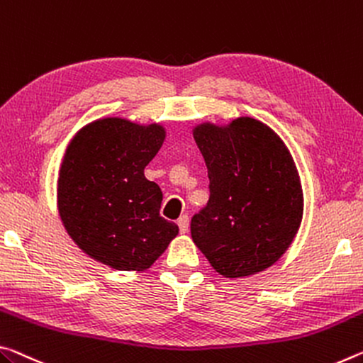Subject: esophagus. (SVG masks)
Listing matches in <instances>:
<instances>
[{
    "label": "esophagus",
    "mask_w": 363,
    "mask_h": 363,
    "mask_svg": "<svg viewBox=\"0 0 363 363\" xmlns=\"http://www.w3.org/2000/svg\"><path fill=\"white\" fill-rule=\"evenodd\" d=\"M177 226H179L181 233H187V229H189V216L187 215H181L179 220H177Z\"/></svg>",
    "instance_id": "34e87169"
}]
</instances>
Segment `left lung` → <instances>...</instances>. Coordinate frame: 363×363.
I'll use <instances>...</instances> for the list:
<instances>
[{
    "mask_svg": "<svg viewBox=\"0 0 363 363\" xmlns=\"http://www.w3.org/2000/svg\"><path fill=\"white\" fill-rule=\"evenodd\" d=\"M210 179L208 203L191 221L194 244L224 278L274 264L303 215L301 177L276 132L254 118L194 128Z\"/></svg>",
    "mask_w": 363,
    "mask_h": 363,
    "instance_id": "8db88e82",
    "label": "left lung"
}]
</instances>
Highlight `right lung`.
<instances>
[{
	"label": "right lung",
	"instance_id": "add662e5",
	"mask_svg": "<svg viewBox=\"0 0 363 363\" xmlns=\"http://www.w3.org/2000/svg\"><path fill=\"white\" fill-rule=\"evenodd\" d=\"M164 137L157 123L103 118L66 148L57 177L61 221L80 250L109 268H150L179 233L160 216L163 194L143 174Z\"/></svg>",
	"mask_w": 363,
	"mask_h": 363
}]
</instances>
